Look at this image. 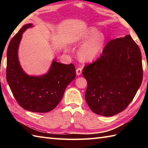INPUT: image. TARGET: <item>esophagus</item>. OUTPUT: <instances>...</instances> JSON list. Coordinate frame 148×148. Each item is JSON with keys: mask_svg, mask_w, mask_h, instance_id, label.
I'll use <instances>...</instances> for the list:
<instances>
[{"mask_svg": "<svg viewBox=\"0 0 148 148\" xmlns=\"http://www.w3.org/2000/svg\"><path fill=\"white\" fill-rule=\"evenodd\" d=\"M81 72H82V69L81 67H77L76 69V74L77 76H79L81 74Z\"/></svg>", "mask_w": 148, "mask_h": 148, "instance_id": "esophagus-1", "label": "esophagus"}]
</instances>
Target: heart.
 Returning <instances> with one entry per match:
<instances>
[{
  "label": "heart",
  "instance_id": "b5f03b06",
  "mask_svg": "<svg viewBox=\"0 0 148 148\" xmlns=\"http://www.w3.org/2000/svg\"><path fill=\"white\" fill-rule=\"evenodd\" d=\"M81 40L85 43L79 50V57L83 61H92L101 51L105 43V37L98 30L92 28L84 33Z\"/></svg>",
  "mask_w": 148,
  "mask_h": 148
}]
</instances>
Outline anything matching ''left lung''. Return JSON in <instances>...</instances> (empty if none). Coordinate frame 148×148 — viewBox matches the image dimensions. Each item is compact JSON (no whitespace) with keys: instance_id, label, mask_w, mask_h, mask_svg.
<instances>
[{"instance_id":"left-lung-1","label":"left lung","mask_w":148,"mask_h":148,"mask_svg":"<svg viewBox=\"0 0 148 148\" xmlns=\"http://www.w3.org/2000/svg\"><path fill=\"white\" fill-rule=\"evenodd\" d=\"M85 99L96 114L112 116L132 101L142 83L143 69L139 47L129 35L110 40L100 57L84 66Z\"/></svg>"}]
</instances>
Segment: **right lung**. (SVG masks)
I'll return each mask as SVG.
<instances>
[{"label": "right lung", "mask_w": 148, "mask_h": 148, "mask_svg": "<svg viewBox=\"0 0 148 148\" xmlns=\"http://www.w3.org/2000/svg\"><path fill=\"white\" fill-rule=\"evenodd\" d=\"M32 24H26L12 37L7 51L6 79L18 104L34 112H48L62 99L66 87L76 77L75 66L54 60L49 71L42 76H29L21 69L18 49L22 34Z\"/></svg>", "instance_id": "add662e5"}]
</instances>
